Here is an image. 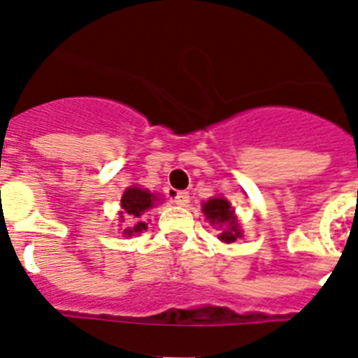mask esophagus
I'll return each mask as SVG.
<instances>
[{
  "instance_id": "1",
  "label": "esophagus",
  "mask_w": 358,
  "mask_h": 358,
  "mask_svg": "<svg viewBox=\"0 0 358 358\" xmlns=\"http://www.w3.org/2000/svg\"><path fill=\"white\" fill-rule=\"evenodd\" d=\"M173 202L180 207H185L189 203V193L187 191H178V193H174Z\"/></svg>"
}]
</instances>
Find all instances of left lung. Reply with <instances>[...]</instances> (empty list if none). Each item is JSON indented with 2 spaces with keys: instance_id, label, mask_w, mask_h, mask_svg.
Masks as SVG:
<instances>
[{
  "instance_id": "1",
  "label": "left lung",
  "mask_w": 358,
  "mask_h": 358,
  "mask_svg": "<svg viewBox=\"0 0 358 358\" xmlns=\"http://www.w3.org/2000/svg\"><path fill=\"white\" fill-rule=\"evenodd\" d=\"M202 211L206 215V220L211 222L213 225H218L222 229V233L218 235L222 242L231 244V242H235L236 238L242 236L238 220L235 216V209L231 207V203L224 196L209 198L207 202L202 203Z\"/></svg>"
}]
</instances>
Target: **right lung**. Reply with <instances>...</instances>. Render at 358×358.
Instances as JSON below:
<instances>
[{
    "instance_id": "obj_1",
    "label": "right lung",
    "mask_w": 358,
    "mask_h": 358,
    "mask_svg": "<svg viewBox=\"0 0 358 358\" xmlns=\"http://www.w3.org/2000/svg\"><path fill=\"white\" fill-rule=\"evenodd\" d=\"M158 202V194H152L151 191L142 187H127L125 193L122 196V211H120V218H125L127 216L129 220H134L133 227H127L123 229L125 236H133L142 233L147 229L145 215L149 209L155 207V203Z\"/></svg>"
}]
</instances>
